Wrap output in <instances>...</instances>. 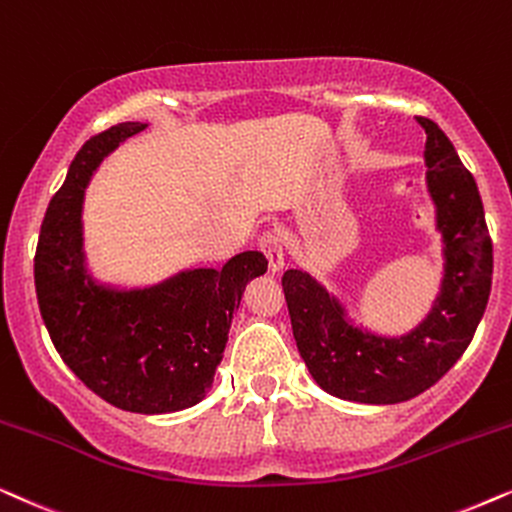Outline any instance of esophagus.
<instances>
[{
  "label": "esophagus",
  "mask_w": 512,
  "mask_h": 512,
  "mask_svg": "<svg viewBox=\"0 0 512 512\" xmlns=\"http://www.w3.org/2000/svg\"><path fill=\"white\" fill-rule=\"evenodd\" d=\"M260 248L264 255H267L269 267L274 274L285 267V250H283L281 236L274 234V231H267V234L260 236Z\"/></svg>",
  "instance_id": "esophagus-1"
}]
</instances>
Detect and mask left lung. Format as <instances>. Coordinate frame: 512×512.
Wrapping results in <instances>:
<instances>
[{
  "label": "left lung",
  "instance_id": "left-lung-1",
  "mask_svg": "<svg viewBox=\"0 0 512 512\" xmlns=\"http://www.w3.org/2000/svg\"><path fill=\"white\" fill-rule=\"evenodd\" d=\"M417 121L426 131V185L445 255L428 316L407 335H377L351 323L346 306L311 274H283L299 356L323 391L351 403H405L445 377L468 349L492 290V238L478 185L438 124Z\"/></svg>",
  "mask_w": 512,
  "mask_h": 512
}]
</instances>
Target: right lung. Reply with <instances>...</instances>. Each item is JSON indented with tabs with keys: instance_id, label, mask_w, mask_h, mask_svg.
<instances>
[{
	"instance_id": "right-lung-1",
	"label": "right lung",
	"mask_w": 512,
	"mask_h": 512,
	"mask_svg": "<svg viewBox=\"0 0 512 512\" xmlns=\"http://www.w3.org/2000/svg\"><path fill=\"white\" fill-rule=\"evenodd\" d=\"M145 124L93 135L46 208L34 255L39 311L65 365L109 405L138 414L187 410L206 398L248 281L267 271L257 250L222 269H187L121 290L88 274L84 196L107 154Z\"/></svg>"
}]
</instances>
